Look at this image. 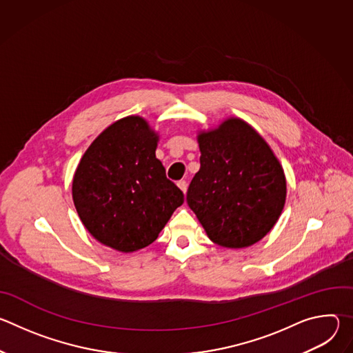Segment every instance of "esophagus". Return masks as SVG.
Here are the masks:
<instances>
[{"label":"esophagus","mask_w":353,"mask_h":353,"mask_svg":"<svg viewBox=\"0 0 353 353\" xmlns=\"http://www.w3.org/2000/svg\"><path fill=\"white\" fill-rule=\"evenodd\" d=\"M177 185H179V188L185 194L187 192V188H188V184H187V181L185 180H180V181H177Z\"/></svg>","instance_id":"esophagus-1"}]
</instances>
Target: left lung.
<instances>
[{"label": "left lung", "mask_w": 353, "mask_h": 353, "mask_svg": "<svg viewBox=\"0 0 353 353\" xmlns=\"http://www.w3.org/2000/svg\"><path fill=\"white\" fill-rule=\"evenodd\" d=\"M198 143L201 168L187 191L188 207L214 243L253 245L274 228L285 205L279 161L253 127L234 117L199 132Z\"/></svg>", "instance_id": "8db88e82"}]
</instances>
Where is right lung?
<instances>
[{"label": "right lung", "mask_w": 353, "mask_h": 353, "mask_svg": "<svg viewBox=\"0 0 353 353\" xmlns=\"http://www.w3.org/2000/svg\"><path fill=\"white\" fill-rule=\"evenodd\" d=\"M158 139L142 117L121 119L90 143L74 174L72 199L83 226L121 253L154 243L184 203L157 159Z\"/></svg>", "instance_id": "add662e5"}]
</instances>
